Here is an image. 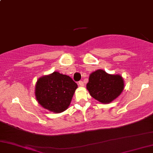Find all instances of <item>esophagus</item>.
<instances>
[{
  "instance_id": "1",
  "label": "esophagus",
  "mask_w": 153,
  "mask_h": 153,
  "mask_svg": "<svg viewBox=\"0 0 153 153\" xmlns=\"http://www.w3.org/2000/svg\"><path fill=\"white\" fill-rule=\"evenodd\" d=\"M79 85L81 86H84V82H83L82 81H79Z\"/></svg>"
}]
</instances>
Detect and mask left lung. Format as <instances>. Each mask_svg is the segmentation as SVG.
Segmentation results:
<instances>
[{
  "instance_id": "8db88e82",
  "label": "left lung",
  "mask_w": 153,
  "mask_h": 153,
  "mask_svg": "<svg viewBox=\"0 0 153 153\" xmlns=\"http://www.w3.org/2000/svg\"><path fill=\"white\" fill-rule=\"evenodd\" d=\"M86 88L94 99L102 103H109L123 91L124 81L119 74H110L98 69L89 75Z\"/></svg>"
}]
</instances>
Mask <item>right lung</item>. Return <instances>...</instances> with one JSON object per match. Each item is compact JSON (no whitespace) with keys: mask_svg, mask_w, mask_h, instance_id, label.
I'll return each mask as SVG.
<instances>
[{"mask_svg":"<svg viewBox=\"0 0 153 153\" xmlns=\"http://www.w3.org/2000/svg\"><path fill=\"white\" fill-rule=\"evenodd\" d=\"M77 87L70 76L54 71L37 79L35 94L41 106L50 112L59 114L69 106Z\"/></svg>","mask_w":153,"mask_h":153,"instance_id":"1","label":"right lung"}]
</instances>
